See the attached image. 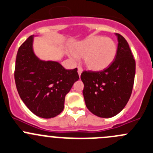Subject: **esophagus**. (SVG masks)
Masks as SVG:
<instances>
[{"mask_svg": "<svg viewBox=\"0 0 153 153\" xmlns=\"http://www.w3.org/2000/svg\"><path fill=\"white\" fill-rule=\"evenodd\" d=\"M77 72H78V74H79V76H80L81 74H82V69L80 68V67H78Z\"/></svg>", "mask_w": 153, "mask_h": 153, "instance_id": "34e87169", "label": "esophagus"}]
</instances>
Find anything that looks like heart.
I'll return each mask as SVG.
<instances>
[{"label":"heart","mask_w":153,"mask_h":153,"mask_svg":"<svg viewBox=\"0 0 153 153\" xmlns=\"http://www.w3.org/2000/svg\"><path fill=\"white\" fill-rule=\"evenodd\" d=\"M76 58H82L87 69L101 71L110 66L117 54V45L111 38L101 36L91 37L77 43L71 49Z\"/></svg>","instance_id":"1"}]
</instances>
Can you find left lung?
<instances>
[{"label": "left lung", "instance_id": "1", "mask_svg": "<svg viewBox=\"0 0 153 153\" xmlns=\"http://www.w3.org/2000/svg\"><path fill=\"white\" fill-rule=\"evenodd\" d=\"M117 54L113 63L101 71H83L85 105L91 113L101 118H110L123 110L133 88L135 60L128 43L119 34Z\"/></svg>", "mask_w": 153, "mask_h": 153}]
</instances>
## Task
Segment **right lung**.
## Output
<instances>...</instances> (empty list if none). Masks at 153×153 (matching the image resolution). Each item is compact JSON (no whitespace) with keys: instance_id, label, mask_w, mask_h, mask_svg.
<instances>
[{"instance_id":"1","label":"right lung","mask_w":153,"mask_h":153,"mask_svg":"<svg viewBox=\"0 0 153 153\" xmlns=\"http://www.w3.org/2000/svg\"><path fill=\"white\" fill-rule=\"evenodd\" d=\"M34 36H30L19 49L15 82L21 99L39 117L50 119L64 110L65 96L79 79L77 68L67 70L60 63L43 61L33 49Z\"/></svg>"}]
</instances>
